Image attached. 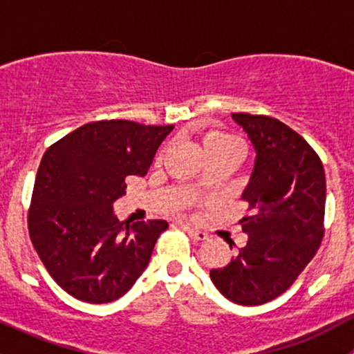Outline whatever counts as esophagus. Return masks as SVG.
<instances>
[{
	"instance_id": "34e87169",
	"label": "esophagus",
	"mask_w": 354,
	"mask_h": 354,
	"mask_svg": "<svg viewBox=\"0 0 354 354\" xmlns=\"http://www.w3.org/2000/svg\"><path fill=\"white\" fill-rule=\"evenodd\" d=\"M183 230L187 231V233H188V236H190L192 240H195V241H205V240H207V234L203 233V231H198V230H195V227L188 226V224H185V226H183Z\"/></svg>"
}]
</instances>
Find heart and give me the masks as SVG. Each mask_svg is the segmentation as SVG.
I'll return each instance as SVG.
<instances>
[{
	"label": "heart",
	"mask_w": 354,
	"mask_h": 354,
	"mask_svg": "<svg viewBox=\"0 0 354 354\" xmlns=\"http://www.w3.org/2000/svg\"><path fill=\"white\" fill-rule=\"evenodd\" d=\"M200 144H202L203 154H210V152H231V154H236L238 157H241V154H243V145H241V142L236 137H233V135L224 133V131H209V133L203 135Z\"/></svg>",
	"instance_id": "heart-1"
}]
</instances>
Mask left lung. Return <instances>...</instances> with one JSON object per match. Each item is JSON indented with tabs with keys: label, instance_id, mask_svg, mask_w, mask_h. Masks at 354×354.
Segmentation results:
<instances>
[{
	"label": "left lung",
	"instance_id": "obj_1",
	"mask_svg": "<svg viewBox=\"0 0 354 354\" xmlns=\"http://www.w3.org/2000/svg\"><path fill=\"white\" fill-rule=\"evenodd\" d=\"M231 116L257 154L241 195L253 214L240 221L246 245L226 267L210 270V279L230 301L262 305L295 283L322 243L326 173L308 142L283 121L248 113Z\"/></svg>",
	"mask_w": 354,
	"mask_h": 354
}]
</instances>
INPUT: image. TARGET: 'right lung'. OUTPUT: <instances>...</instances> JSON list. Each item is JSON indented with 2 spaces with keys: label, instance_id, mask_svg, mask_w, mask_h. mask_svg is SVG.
<instances>
[{
  "label": "right lung",
  "instance_id": "add662e5",
  "mask_svg": "<svg viewBox=\"0 0 354 354\" xmlns=\"http://www.w3.org/2000/svg\"><path fill=\"white\" fill-rule=\"evenodd\" d=\"M167 127L127 120L87 123L44 152L28 209V234L68 295L87 303L123 296L149 266L162 219L128 224L113 203L127 176H145Z\"/></svg>",
  "mask_w": 354,
  "mask_h": 354
}]
</instances>
